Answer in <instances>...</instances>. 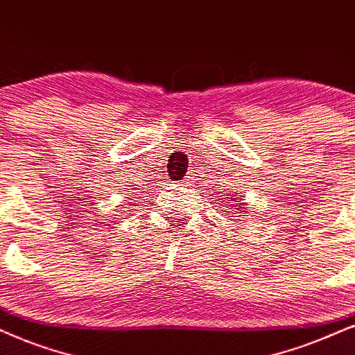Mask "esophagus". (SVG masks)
I'll list each match as a JSON object with an SVG mask.
<instances>
[{
	"mask_svg": "<svg viewBox=\"0 0 355 355\" xmlns=\"http://www.w3.org/2000/svg\"><path fill=\"white\" fill-rule=\"evenodd\" d=\"M193 185L191 183V178H185V180H182V183H180V188H183V190H187V188H190Z\"/></svg>",
	"mask_w": 355,
	"mask_h": 355,
	"instance_id": "obj_1",
	"label": "esophagus"
}]
</instances>
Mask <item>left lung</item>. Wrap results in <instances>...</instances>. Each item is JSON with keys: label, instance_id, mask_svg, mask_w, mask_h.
<instances>
[{"label": "left lung", "instance_id": "obj_1", "mask_svg": "<svg viewBox=\"0 0 355 355\" xmlns=\"http://www.w3.org/2000/svg\"><path fill=\"white\" fill-rule=\"evenodd\" d=\"M216 198H219V205L224 206V209H226V213L224 214L230 213L231 218H234L236 214L237 216H244V214L248 213V211H245L248 208H245L244 198H242L239 193L231 191V193H226V195L216 196ZM216 198H213V200H216Z\"/></svg>", "mask_w": 355, "mask_h": 355}]
</instances>
